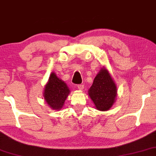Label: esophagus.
<instances>
[{"mask_svg":"<svg viewBox=\"0 0 156 156\" xmlns=\"http://www.w3.org/2000/svg\"><path fill=\"white\" fill-rule=\"evenodd\" d=\"M77 87H78V88L79 90H82L84 88V86L83 84H80V85H78V86H77Z\"/></svg>","mask_w":156,"mask_h":156,"instance_id":"34e87169","label":"esophagus"}]
</instances>
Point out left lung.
I'll list each match as a JSON object with an SVG mask.
<instances>
[{
  "mask_svg": "<svg viewBox=\"0 0 156 156\" xmlns=\"http://www.w3.org/2000/svg\"><path fill=\"white\" fill-rule=\"evenodd\" d=\"M88 94L96 109L99 111H108L115 103L117 95V85L104 66L96 75L88 90Z\"/></svg>",
  "mask_w": 156,
  "mask_h": 156,
  "instance_id": "1",
  "label": "left lung"
}]
</instances>
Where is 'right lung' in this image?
<instances>
[{"mask_svg":"<svg viewBox=\"0 0 156 156\" xmlns=\"http://www.w3.org/2000/svg\"><path fill=\"white\" fill-rule=\"evenodd\" d=\"M70 92L66 83L58 78L55 72H52L44 86L43 96L45 102L52 110H60Z\"/></svg>","mask_w":156,"mask_h":156,"instance_id":"obj_1","label":"right lung"}]
</instances>
